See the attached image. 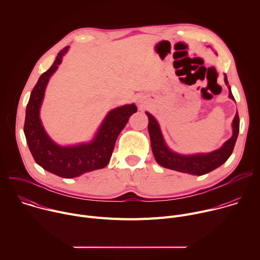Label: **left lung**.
Returning <instances> with one entry per match:
<instances>
[{
  "label": "left lung",
  "instance_id": "obj_1",
  "mask_svg": "<svg viewBox=\"0 0 260 260\" xmlns=\"http://www.w3.org/2000/svg\"><path fill=\"white\" fill-rule=\"evenodd\" d=\"M224 82L229 87V96L233 101L236 102L231 86L228 81L226 74H224ZM148 116V132H149L151 148L157 164L166 169L174 170L181 173H186L190 175L202 176L207 173L214 171L223 165L232 155L234 148L238 139L239 131H240V118L238 112L233 120V136L229 139L219 149L214 150L209 153H196V154H180L172 149H170L167 145L162 133L160 131L159 124L153 115L146 112Z\"/></svg>",
  "mask_w": 260,
  "mask_h": 260
}]
</instances>
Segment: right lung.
<instances>
[{
	"instance_id": "right-lung-1",
	"label": "right lung",
	"mask_w": 260,
	"mask_h": 260,
	"mask_svg": "<svg viewBox=\"0 0 260 260\" xmlns=\"http://www.w3.org/2000/svg\"><path fill=\"white\" fill-rule=\"evenodd\" d=\"M69 46L57 54L52 66L40 76L26 105L23 132L35 161L61 178H75L87 172L105 168L112 155L115 142L138 109L135 104L109 111L94 138L88 143L71 146L56 144L46 133L40 118V108L50 77L57 70Z\"/></svg>"
}]
</instances>
